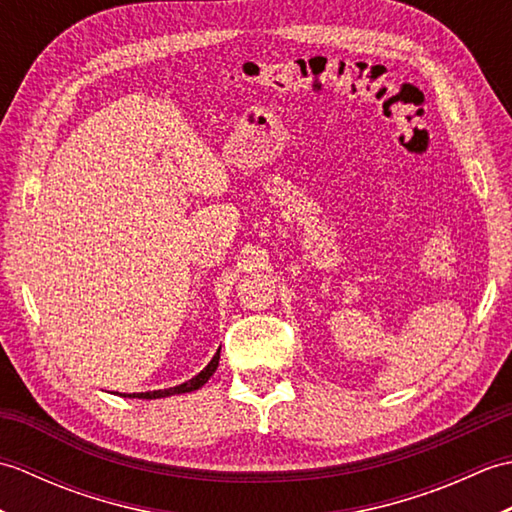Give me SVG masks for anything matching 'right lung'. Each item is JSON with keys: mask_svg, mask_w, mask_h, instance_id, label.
I'll return each instance as SVG.
<instances>
[{"mask_svg": "<svg viewBox=\"0 0 512 512\" xmlns=\"http://www.w3.org/2000/svg\"><path fill=\"white\" fill-rule=\"evenodd\" d=\"M217 365H220V350L215 352V356L211 358V363L206 365L202 372L198 376H193L191 380H187V383L182 385H176V387H169V389H154V391H140V394H121L125 398H143V400H156V398H169V396H178V394H189V391H195L200 389L206 380H209L213 374Z\"/></svg>", "mask_w": 512, "mask_h": 512, "instance_id": "add662e5", "label": "right lung"}]
</instances>
